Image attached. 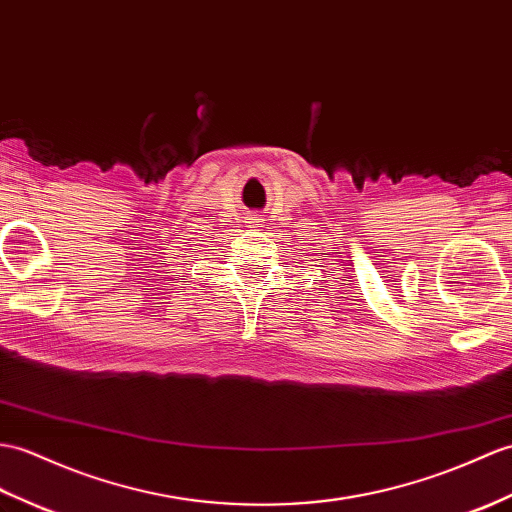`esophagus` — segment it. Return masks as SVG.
<instances>
[{
	"label": "esophagus",
	"instance_id": "esophagus-1",
	"mask_svg": "<svg viewBox=\"0 0 512 512\" xmlns=\"http://www.w3.org/2000/svg\"><path fill=\"white\" fill-rule=\"evenodd\" d=\"M253 220H255V224H257V222H259V218H253Z\"/></svg>",
	"mask_w": 512,
	"mask_h": 512
}]
</instances>
